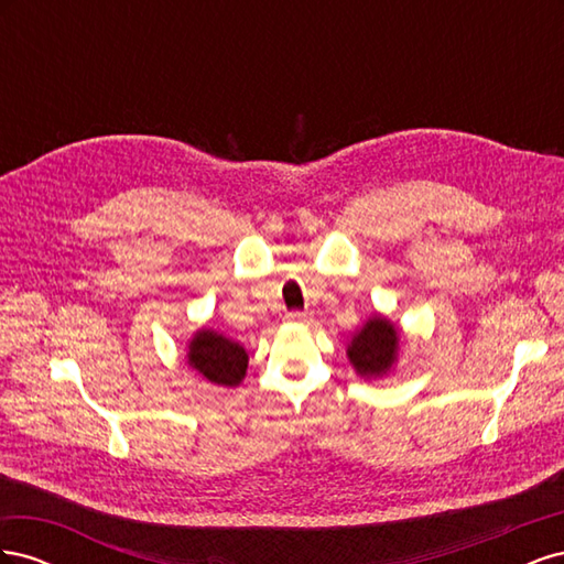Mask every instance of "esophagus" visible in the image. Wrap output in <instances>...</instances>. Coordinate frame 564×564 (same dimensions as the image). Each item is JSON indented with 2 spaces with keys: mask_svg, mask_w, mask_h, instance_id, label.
Returning <instances> with one entry per match:
<instances>
[{
  "mask_svg": "<svg viewBox=\"0 0 564 564\" xmlns=\"http://www.w3.org/2000/svg\"><path fill=\"white\" fill-rule=\"evenodd\" d=\"M284 319L294 322V324H303V322H308V315H305V313H286Z\"/></svg>",
  "mask_w": 564,
  "mask_h": 564,
  "instance_id": "esophagus-1",
  "label": "esophagus"
}]
</instances>
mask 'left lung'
<instances>
[{"label":"left lung","instance_id":"obj_1","mask_svg":"<svg viewBox=\"0 0 564 564\" xmlns=\"http://www.w3.org/2000/svg\"><path fill=\"white\" fill-rule=\"evenodd\" d=\"M400 346L402 336L395 322H390L381 313H373L362 322L360 329L350 334L346 355L357 377L371 381L388 377L398 367Z\"/></svg>","mask_w":564,"mask_h":564}]
</instances>
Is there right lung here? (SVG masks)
<instances>
[{
  "label": "right lung",
  "mask_w": 564,
  "mask_h": 564,
  "mask_svg": "<svg viewBox=\"0 0 564 564\" xmlns=\"http://www.w3.org/2000/svg\"><path fill=\"white\" fill-rule=\"evenodd\" d=\"M185 362L214 386L235 388L247 377L249 352L242 344L209 327L193 332L185 344Z\"/></svg>",
  "instance_id": "right-lung-1"
}]
</instances>
